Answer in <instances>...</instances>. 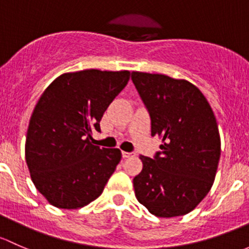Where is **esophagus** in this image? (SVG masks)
Wrapping results in <instances>:
<instances>
[{"instance_id":"obj_1","label":"esophagus","mask_w":249,"mask_h":249,"mask_svg":"<svg viewBox=\"0 0 249 249\" xmlns=\"http://www.w3.org/2000/svg\"><path fill=\"white\" fill-rule=\"evenodd\" d=\"M132 156H134V153L133 152H125V151H122V157L124 158H129L132 157Z\"/></svg>"}]
</instances>
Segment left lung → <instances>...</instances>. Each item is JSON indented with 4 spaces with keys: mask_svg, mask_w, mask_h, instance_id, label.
Listing matches in <instances>:
<instances>
[{
    "mask_svg": "<svg viewBox=\"0 0 249 249\" xmlns=\"http://www.w3.org/2000/svg\"><path fill=\"white\" fill-rule=\"evenodd\" d=\"M151 117V135L162 138L155 158L140 156L135 196L157 217L183 216L207 196L220 157L218 124L196 85L164 74L132 71Z\"/></svg>",
    "mask_w": 249,
    "mask_h": 249,
    "instance_id": "1",
    "label": "left lung"
}]
</instances>
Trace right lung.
<instances>
[{
  "label": "right lung",
  "instance_id": "right-lung-1",
  "mask_svg": "<svg viewBox=\"0 0 249 249\" xmlns=\"http://www.w3.org/2000/svg\"><path fill=\"white\" fill-rule=\"evenodd\" d=\"M130 71L98 69L65 73L47 87L27 129L25 157L36 188L58 209L75 210L96 200L121 160L119 148L89 140Z\"/></svg>",
  "mask_w": 249,
  "mask_h": 249
}]
</instances>
